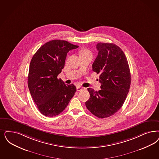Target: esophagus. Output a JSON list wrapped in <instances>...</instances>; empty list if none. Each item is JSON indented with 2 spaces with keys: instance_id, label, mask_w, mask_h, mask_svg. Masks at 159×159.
<instances>
[{
  "instance_id": "obj_1",
  "label": "esophagus",
  "mask_w": 159,
  "mask_h": 159,
  "mask_svg": "<svg viewBox=\"0 0 159 159\" xmlns=\"http://www.w3.org/2000/svg\"><path fill=\"white\" fill-rule=\"evenodd\" d=\"M84 89V88H83L82 86H77L76 90L77 91L79 92V91H82Z\"/></svg>"
}]
</instances>
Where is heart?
<instances>
[{"instance_id":"1","label":"heart","mask_w":159,"mask_h":159,"mask_svg":"<svg viewBox=\"0 0 159 159\" xmlns=\"http://www.w3.org/2000/svg\"><path fill=\"white\" fill-rule=\"evenodd\" d=\"M91 55L90 52L88 50H83L81 53H80V56H84V55Z\"/></svg>"}]
</instances>
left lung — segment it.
Here are the masks:
<instances>
[{
	"label": "left lung",
	"mask_w": 159,
	"mask_h": 159,
	"mask_svg": "<svg viewBox=\"0 0 159 159\" xmlns=\"http://www.w3.org/2000/svg\"><path fill=\"white\" fill-rule=\"evenodd\" d=\"M98 55L92 70L99 74L101 89L88 88L90 98L85 104L88 109L99 118L113 115L120 109L129 93L131 83L130 69L126 56L113 43H99Z\"/></svg>",
	"instance_id": "obj_1"
}]
</instances>
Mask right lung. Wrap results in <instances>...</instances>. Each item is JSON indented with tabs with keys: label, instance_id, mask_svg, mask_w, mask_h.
<instances>
[{
	"label": "right lung",
	"instance_id": "obj_1",
	"mask_svg": "<svg viewBox=\"0 0 159 159\" xmlns=\"http://www.w3.org/2000/svg\"><path fill=\"white\" fill-rule=\"evenodd\" d=\"M79 46L65 40H53L42 46L33 55L28 84L33 101L46 117L59 115L76 91V86L57 79L65 66L67 53Z\"/></svg>",
	"mask_w": 159,
	"mask_h": 159
}]
</instances>
